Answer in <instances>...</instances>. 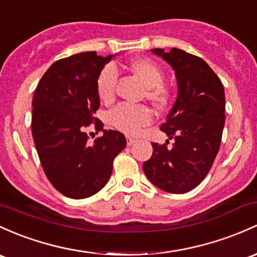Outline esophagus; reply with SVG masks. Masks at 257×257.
<instances>
[{
  "mask_svg": "<svg viewBox=\"0 0 257 257\" xmlns=\"http://www.w3.org/2000/svg\"><path fill=\"white\" fill-rule=\"evenodd\" d=\"M136 139H134V137L131 136H126V143H127V146H132L135 142H136Z\"/></svg>",
  "mask_w": 257,
  "mask_h": 257,
  "instance_id": "esophagus-1",
  "label": "esophagus"
}]
</instances>
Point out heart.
Wrapping results in <instances>:
<instances>
[{
  "label": "heart",
  "mask_w": 257,
  "mask_h": 257,
  "mask_svg": "<svg viewBox=\"0 0 257 257\" xmlns=\"http://www.w3.org/2000/svg\"><path fill=\"white\" fill-rule=\"evenodd\" d=\"M130 68L140 77L146 85V98L156 106L167 105L169 89L163 83L164 74L156 62L148 59H137L130 63ZM118 71L114 63H109L101 70L96 82L99 98L104 101L112 100L116 92ZM152 111L146 105L122 103L110 111L109 118L115 128L127 135H137L142 127L152 121Z\"/></svg>",
  "instance_id": "heart-1"
}]
</instances>
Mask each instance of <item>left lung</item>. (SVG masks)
<instances>
[{
    "instance_id": "8db88e82",
    "label": "left lung",
    "mask_w": 257,
    "mask_h": 257,
    "mask_svg": "<svg viewBox=\"0 0 257 257\" xmlns=\"http://www.w3.org/2000/svg\"><path fill=\"white\" fill-rule=\"evenodd\" d=\"M175 71L178 96L161 126L168 147L152 143L153 154L143 163L150 181L163 191L185 194L195 189L211 169L219 151L225 121L224 88L201 57L173 48L152 49Z\"/></svg>"
}]
</instances>
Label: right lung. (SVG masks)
<instances>
[{
	"label": "right lung",
	"instance_id": "obj_1",
	"mask_svg": "<svg viewBox=\"0 0 257 257\" xmlns=\"http://www.w3.org/2000/svg\"><path fill=\"white\" fill-rule=\"evenodd\" d=\"M115 55L95 51L61 59L41 77L33 98L32 134L46 178L70 198L93 196L105 186L115 157L126 139L115 130H104L93 116L100 105L96 82ZM93 122L103 136L87 142L85 128Z\"/></svg>",
	"mask_w": 257,
	"mask_h": 257
}]
</instances>
